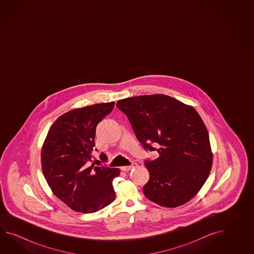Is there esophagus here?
Here are the masks:
<instances>
[{
    "instance_id": "1",
    "label": "esophagus",
    "mask_w": 254,
    "mask_h": 254,
    "mask_svg": "<svg viewBox=\"0 0 254 254\" xmlns=\"http://www.w3.org/2000/svg\"><path fill=\"white\" fill-rule=\"evenodd\" d=\"M135 167H137V164H136V163H132V164L129 165V166H124V167L121 168V170L124 171V172H128V171H130L131 169H133V168Z\"/></svg>"
}]
</instances>
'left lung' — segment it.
Masks as SVG:
<instances>
[{"mask_svg": "<svg viewBox=\"0 0 254 254\" xmlns=\"http://www.w3.org/2000/svg\"><path fill=\"white\" fill-rule=\"evenodd\" d=\"M116 106L128 117L143 148L160 154L145 161L150 173L142 188L146 198L168 208L191 200L212 165L209 133L196 110L164 94L126 98Z\"/></svg>", "mask_w": 254, "mask_h": 254, "instance_id": "left-lung-1", "label": "left lung"}]
</instances>
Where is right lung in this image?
I'll list each match as a JSON object with an SVG mask.
<instances>
[{
    "mask_svg": "<svg viewBox=\"0 0 254 254\" xmlns=\"http://www.w3.org/2000/svg\"><path fill=\"white\" fill-rule=\"evenodd\" d=\"M114 107L111 102L71 110L54 122L43 142L44 178L54 195L73 211L92 213L115 200L113 181L119 169L91 164L96 126ZM100 158L107 159L104 153Z\"/></svg>",
    "mask_w": 254,
    "mask_h": 254,
    "instance_id": "1",
    "label": "right lung"
}]
</instances>
